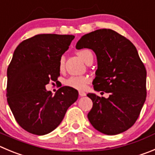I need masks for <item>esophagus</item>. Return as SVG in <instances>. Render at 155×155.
Listing matches in <instances>:
<instances>
[{"label":"esophagus","instance_id":"1","mask_svg":"<svg viewBox=\"0 0 155 155\" xmlns=\"http://www.w3.org/2000/svg\"><path fill=\"white\" fill-rule=\"evenodd\" d=\"M79 95L80 96H85L86 95V93L85 92H83V91H79Z\"/></svg>","mask_w":155,"mask_h":155}]
</instances>
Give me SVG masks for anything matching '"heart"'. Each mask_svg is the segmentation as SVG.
<instances>
[{"label":"heart","mask_w":155,"mask_h":155,"mask_svg":"<svg viewBox=\"0 0 155 155\" xmlns=\"http://www.w3.org/2000/svg\"><path fill=\"white\" fill-rule=\"evenodd\" d=\"M78 55L81 59L84 60L85 62H87L89 58L93 57L92 53L89 50H81L78 52ZM64 62L65 59L63 56H62L60 60V63H59V68L60 70H63L64 69ZM90 81L89 78L86 76H70L68 78L66 81H65V84L68 86H70L72 88H74L76 89H84L86 87V85L88 84Z\"/></svg>","instance_id":"obj_1"}]
</instances>
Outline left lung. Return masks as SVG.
<instances>
[{"mask_svg": "<svg viewBox=\"0 0 155 155\" xmlns=\"http://www.w3.org/2000/svg\"><path fill=\"white\" fill-rule=\"evenodd\" d=\"M76 47L95 52L98 69L92 82L94 89L109 93L107 99L87 94L93 103L88 114L90 123L108 135L124 132L135 123L147 95V72L136 48L110 29L85 34Z\"/></svg>", "mask_w": 155, "mask_h": 155, "instance_id": "obj_1", "label": "left lung"}]
</instances>
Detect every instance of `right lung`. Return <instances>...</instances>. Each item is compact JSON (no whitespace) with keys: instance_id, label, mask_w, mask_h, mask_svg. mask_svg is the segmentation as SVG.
Instances as JSON below:
<instances>
[{"instance_id":"add662e5","label":"right lung","mask_w":155,"mask_h":155,"mask_svg":"<svg viewBox=\"0 0 155 155\" xmlns=\"http://www.w3.org/2000/svg\"><path fill=\"white\" fill-rule=\"evenodd\" d=\"M73 35L38 34L21 42L8 68L7 100L19 125L43 135L61 123L78 91L63 86L53 95L46 85L60 76L59 63Z\"/></svg>"}]
</instances>
